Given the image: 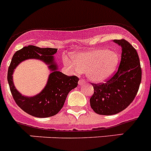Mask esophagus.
Masks as SVG:
<instances>
[{"mask_svg": "<svg viewBox=\"0 0 151 151\" xmlns=\"http://www.w3.org/2000/svg\"><path fill=\"white\" fill-rule=\"evenodd\" d=\"M85 83V81L84 79H82V78H81V79L78 81V85H84Z\"/></svg>", "mask_w": 151, "mask_h": 151, "instance_id": "34e87169", "label": "esophagus"}]
</instances>
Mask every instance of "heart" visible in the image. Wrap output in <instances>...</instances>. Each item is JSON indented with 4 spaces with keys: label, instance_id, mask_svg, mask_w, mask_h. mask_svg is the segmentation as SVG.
<instances>
[{
    "label": "heart",
    "instance_id": "1",
    "mask_svg": "<svg viewBox=\"0 0 151 151\" xmlns=\"http://www.w3.org/2000/svg\"><path fill=\"white\" fill-rule=\"evenodd\" d=\"M119 56L116 51L107 49H94L81 52L73 57V63L65 60L66 66L76 73H85L89 80L101 82L115 71Z\"/></svg>",
    "mask_w": 151,
    "mask_h": 151
}]
</instances>
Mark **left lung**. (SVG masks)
<instances>
[{"mask_svg":"<svg viewBox=\"0 0 151 151\" xmlns=\"http://www.w3.org/2000/svg\"><path fill=\"white\" fill-rule=\"evenodd\" d=\"M122 47L118 70L104 83L94 84L90 98L92 110L100 115H114L134 99L141 82V68L137 50L125 39L113 40Z\"/></svg>","mask_w":151,"mask_h":151,"instance_id":"obj_1","label":"left lung"}]
</instances>
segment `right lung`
<instances>
[{"mask_svg": "<svg viewBox=\"0 0 151 151\" xmlns=\"http://www.w3.org/2000/svg\"><path fill=\"white\" fill-rule=\"evenodd\" d=\"M57 51V48H41L34 45H29L17 50L13 56L8 69V83L16 104L29 115L38 118L56 115L63 106L69 92L78 85V77L68 76L57 70V65L54 62L53 56ZM32 58L41 59L47 64L52 73L45 88L37 96L28 98L22 96L14 87L12 73L19 63Z\"/></svg>", "mask_w": 151, "mask_h": 151, "instance_id": "add662e5", "label": "right lung"}]
</instances>
